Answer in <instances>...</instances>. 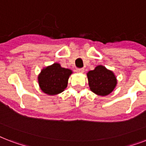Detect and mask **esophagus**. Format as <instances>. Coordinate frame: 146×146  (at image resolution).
Segmentation results:
<instances>
[{
    "instance_id": "esophagus-1",
    "label": "esophagus",
    "mask_w": 146,
    "mask_h": 146,
    "mask_svg": "<svg viewBox=\"0 0 146 146\" xmlns=\"http://www.w3.org/2000/svg\"><path fill=\"white\" fill-rule=\"evenodd\" d=\"M84 68H77L76 69V72H81V73H82V72H84Z\"/></svg>"
}]
</instances>
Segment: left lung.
Listing matches in <instances>:
<instances>
[{"mask_svg": "<svg viewBox=\"0 0 146 146\" xmlns=\"http://www.w3.org/2000/svg\"><path fill=\"white\" fill-rule=\"evenodd\" d=\"M88 84L92 92L100 96H107L113 91L117 81L113 72L103 65H98L87 74Z\"/></svg>", "mask_w": 146, "mask_h": 146, "instance_id": "8db88e82", "label": "left lung"}]
</instances>
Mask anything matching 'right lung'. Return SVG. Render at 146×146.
I'll return each mask as SVG.
<instances>
[{
    "label": "right lung",
    "mask_w": 146,
    "mask_h": 146,
    "mask_svg": "<svg viewBox=\"0 0 146 146\" xmlns=\"http://www.w3.org/2000/svg\"><path fill=\"white\" fill-rule=\"evenodd\" d=\"M72 70L61 67L60 64L44 68L38 76V82L40 89L48 95H56L62 93L68 85Z\"/></svg>",
    "instance_id": "1"
}]
</instances>
